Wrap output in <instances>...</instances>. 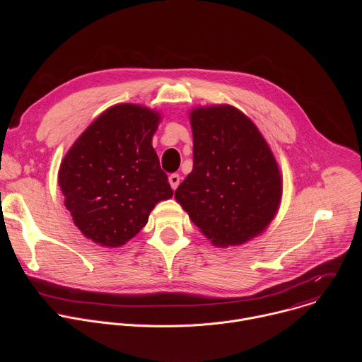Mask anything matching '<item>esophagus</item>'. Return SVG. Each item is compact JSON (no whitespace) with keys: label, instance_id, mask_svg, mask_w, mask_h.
Segmentation results:
<instances>
[{"label":"esophagus","instance_id":"34e87169","mask_svg":"<svg viewBox=\"0 0 362 362\" xmlns=\"http://www.w3.org/2000/svg\"><path fill=\"white\" fill-rule=\"evenodd\" d=\"M169 183H170L172 189L175 190V189L179 186V183H180V176H179L177 173H173V175H170V176H169Z\"/></svg>","mask_w":362,"mask_h":362}]
</instances>
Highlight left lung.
Here are the masks:
<instances>
[{
    "label": "left lung",
    "instance_id": "8db88e82",
    "mask_svg": "<svg viewBox=\"0 0 362 362\" xmlns=\"http://www.w3.org/2000/svg\"><path fill=\"white\" fill-rule=\"evenodd\" d=\"M190 124L193 169L175 197L214 245H242L262 233L278 212V163L261 132L232 106L193 109Z\"/></svg>",
    "mask_w": 362,
    "mask_h": 362
}]
</instances>
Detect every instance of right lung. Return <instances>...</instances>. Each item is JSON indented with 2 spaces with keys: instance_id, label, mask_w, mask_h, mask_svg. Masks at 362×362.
Listing matches in <instances>:
<instances>
[{
  "instance_id": "add662e5",
  "label": "right lung",
  "mask_w": 362,
  "mask_h": 362,
  "mask_svg": "<svg viewBox=\"0 0 362 362\" xmlns=\"http://www.w3.org/2000/svg\"><path fill=\"white\" fill-rule=\"evenodd\" d=\"M160 115L139 105L101 113L74 141L59 170L64 204L93 242L117 247L147 223L173 190L151 146Z\"/></svg>"
}]
</instances>
